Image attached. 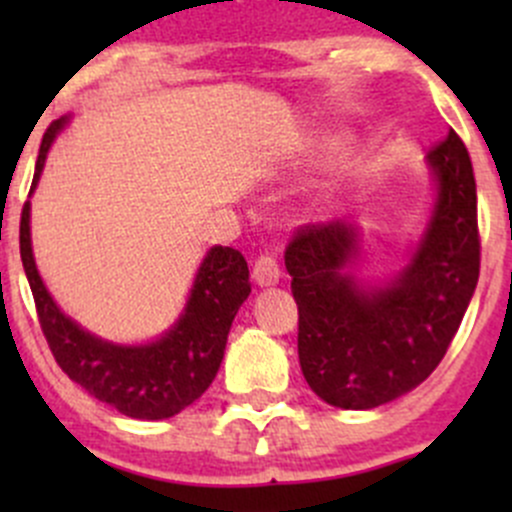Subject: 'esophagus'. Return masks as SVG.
I'll use <instances>...</instances> for the list:
<instances>
[{"mask_svg": "<svg viewBox=\"0 0 512 512\" xmlns=\"http://www.w3.org/2000/svg\"><path fill=\"white\" fill-rule=\"evenodd\" d=\"M252 280L260 287H272L280 282V265H277L275 257L270 252L260 255L255 260V267H252Z\"/></svg>", "mask_w": 512, "mask_h": 512, "instance_id": "esophagus-1", "label": "esophagus"}]
</instances>
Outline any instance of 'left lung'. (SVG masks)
I'll return each instance as SVG.
<instances>
[{
    "label": "left lung",
    "mask_w": 512,
    "mask_h": 512,
    "mask_svg": "<svg viewBox=\"0 0 512 512\" xmlns=\"http://www.w3.org/2000/svg\"><path fill=\"white\" fill-rule=\"evenodd\" d=\"M436 203L411 260L384 285L352 272L359 230L299 227L285 265L299 309L297 352L309 389L337 409H376L441 364L478 285L476 178L456 131L428 151Z\"/></svg>",
    "instance_id": "left-lung-1"
}]
</instances>
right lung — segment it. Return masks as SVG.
<instances>
[{"mask_svg": "<svg viewBox=\"0 0 512 512\" xmlns=\"http://www.w3.org/2000/svg\"><path fill=\"white\" fill-rule=\"evenodd\" d=\"M66 123L69 116H61L46 128L29 195L39 183L56 133ZM29 210L32 205L24 203L19 252L34 294L41 332L61 371L98 401H106L131 418L160 421L180 414L185 406L200 399L218 374L232 319L250 294V270L245 257L232 247H210L200 262L178 322L156 342L113 344L66 317L44 287L32 252Z\"/></svg>", "mask_w": 512, "mask_h": 512, "instance_id": "obj_1", "label": "right lung"}]
</instances>
